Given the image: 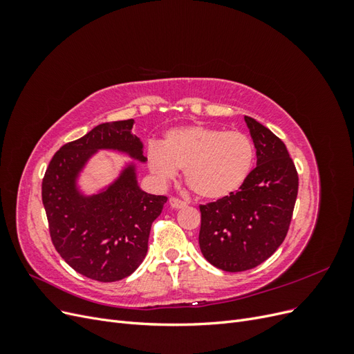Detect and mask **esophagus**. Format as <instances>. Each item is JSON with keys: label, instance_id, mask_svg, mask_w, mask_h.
Wrapping results in <instances>:
<instances>
[{"label": "esophagus", "instance_id": "esophagus-1", "mask_svg": "<svg viewBox=\"0 0 354 354\" xmlns=\"http://www.w3.org/2000/svg\"><path fill=\"white\" fill-rule=\"evenodd\" d=\"M168 202H169V207L174 208V209H180V208H185L186 207V202L180 201L177 198H169Z\"/></svg>", "mask_w": 354, "mask_h": 354}]
</instances>
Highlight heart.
<instances>
[{"label":"heart","instance_id":"1","mask_svg":"<svg viewBox=\"0 0 354 354\" xmlns=\"http://www.w3.org/2000/svg\"><path fill=\"white\" fill-rule=\"evenodd\" d=\"M255 158L251 138L241 131L207 125L168 130L160 145L147 147L146 164L159 181L183 171L185 183L203 199L217 201L234 194L248 178Z\"/></svg>","mask_w":354,"mask_h":354}]
</instances>
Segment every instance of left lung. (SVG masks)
Segmentation results:
<instances>
[{"mask_svg":"<svg viewBox=\"0 0 354 354\" xmlns=\"http://www.w3.org/2000/svg\"><path fill=\"white\" fill-rule=\"evenodd\" d=\"M245 122L257 167L236 194L201 205V251L224 272L254 269L279 248L298 194L297 169L285 143L254 118L245 116Z\"/></svg>","mask_w":354,"mask_h":354,"instance_id":"1","label":"left lung"}]
</instances>
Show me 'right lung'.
<instances>
[{"label":"right lung","instance_id":"right-lung-1","mask_svg":"<svg viewBox=\"0 0 354 354\" xmlns=\"http://www.w3.org/2000/svg\"><path fill=\"white\" fill-rule=\"evenodd\" d=\"M134 120L104 122L60 147L42 180V203L53 245L75 272L99 282L130 276L145 260L153 220L165 196L138 186L137 162H146L143 142L133 134ZM100 150L131 157L109 185L87 194L79 180Z\"/></svg>","mask_w":354,"mask_h":354}]
</instances>
